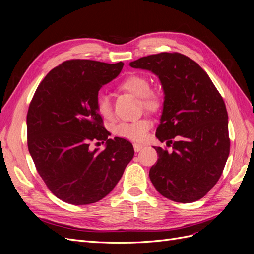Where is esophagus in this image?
<instances>
[{"instance_id":"obj_1","label":"esophagus","mask_w":254,"mask_h":254,"mask_svg":"<svg viewBox=\"0 0 254 254\" xmlns=\"http://www.w3.org/2000/svg\"><path fill=\"white\" fill-rule=\"evenodd\" d=\"M143 147H144L143 144H139V143H134L133 144V148H134L135 152H139Z\"/></svg>"}]
</instances>
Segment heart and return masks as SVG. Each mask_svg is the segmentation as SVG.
Instances as JSON below:
<instances>
[{"instance_id": "b5f03b06", "label": "heart", "mask_w": 254, "mask_h": 254, "mask_svg": "<svg viewBox=\"0 0 254 254\" xmlns=\"http://www.w3.org/2000/svg\"><path fill=\"white\" fill-rule=\"evenodd\" d=\"M119 89L139 97L141 106L149 111H157L161 106V95L155 89L150 88V81L142 74H130L119 83ZM96 110L104 120L113 118L110 98L104 93L96 96ZM151 127V121L142 118L132 122H122L113 127V133L127 140L141 141Z\"/></svg>"}]
</instances>
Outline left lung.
I'll return each mask as SVG.
<instances>
[{"instance_id":"1","label":"left lung","mask_w":254,"mask_h":254,"mask_svg":"<svg viewBox=\"0 0 254 254\" xmlns=\"http://www.w3.org/2000/svg\"><path fill=\"white\" fill-rule=\"evenodd\" d=\"M155 73L164 90L156 136L159 159L149 171L153 187L176 202H194L217 183L230 153L228 112L209 75L180 53H160L130 63Z\"/></svg>"}]
</instances>
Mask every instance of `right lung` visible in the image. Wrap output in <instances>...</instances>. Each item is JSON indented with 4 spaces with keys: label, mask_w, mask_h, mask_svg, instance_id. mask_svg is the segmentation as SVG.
Here are the masks:
<instances>
[{
    "label": "right lung",
    "mask_w": 254,
    "mask_h": 254,
    "mask_svg": "<svg viewBox=\"0 0 254 254\" xmlns=\"http://www.w3.org/2000/svg\"><path fill=\"white\" fill-rule=\"evenodd\" d=\"M123 63L72 59L54 67L38 86L27 112V146L38 174L60 200L94 203L117 186L134 150L110 132L96 110L104 84L121 73ZM106 142L102 152L91 142Z\"/></svg>",
    "instance_id": "right-lung-1"
}]
</instances>
